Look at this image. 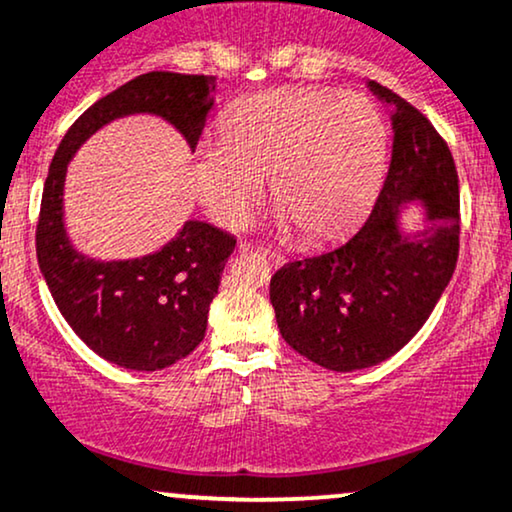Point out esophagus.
Instances as JSON below:
<instances>
[{
  "mask_svg": "<svg viewBox=\"0 0 512 512\" xmlns=\"http://www.w3.org/2000/svg\"><path fill=\"white\" fill-rule=\"evenodd\" d=\"M252 248L264 252V255H267L269 260L274 262V264H283V262H286V255H283V252L274 250V248H264V245H252V243H241V250H252Z\"/></svg>",
  "mask_w": 512,
  "mask_h": 512,
  "instance_id": "34e87169",
  "label": "esophagus"
}]
</instances>
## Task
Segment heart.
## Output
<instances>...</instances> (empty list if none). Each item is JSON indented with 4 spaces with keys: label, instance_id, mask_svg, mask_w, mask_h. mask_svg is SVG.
Returning <instances> with one entry per match:
<instances>
[{
    "label": "heart",
    "instance_id": "heart-1",
    "mask_svg": "<svg viewBox=\"0 0 512 512\" xmlns=\"http://www.w3.org/2000/svg\"><path fill=\"white\" fill-rule=\"evenodd\" d=\"M387 122L364 94L274 89L241 99L222 120V144H203L193 184L208 215L238 229L262 198L271 200L307 243L342 234L385 174Z\"/></svg>",
    "mask_w": 512,
    "mask_h": 512
}]
</instances>
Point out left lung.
I'll list each match as a JSON object with an SVG mask.
<instances>
[{
    "label": "left lung",
    "instance_id": "1",
    "mask_svg": "<svg viewBox=\"0 0 512 512\" xmlns=\"http://www.w3.org/2000/svg\"><path fill=\"white\" fill-rule=\"evenodd\" d=\"M371 89L397 108L390 170L371 215L347 243L283 264L269 288L283 340L342 373L380 364L420 331L454 276L461 234L458 174L444 137L392 89ZM406 199L426 205L420 237L396 229Z\"/></svg>",
    "mask_w": 512,
    "mask_h": 512
}]
</instances>
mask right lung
Returning a JSON list of instances; mask_svg holds the SVG:
<instances>
[{"label":"right lung","instance_id":"obj_1","mask_svg":"<svg viewBox=\"0 0 512 512\" xmlns=\"http://www.w3.org/2000/svg\"><path fill=\"white\" fill-rule=\"evenodd\" d=\"M215 92V75L153 70L89 106L58 144L44 181L37 262L63 319L99 357L134 371H158L191 354L205 338L210 302L236 238L205 222H186L155 255L94 262L70 248L63 231V177L82 141L129 113L170 120L198 146Z\"/></svg>","mask_w":512,"mask_h":512}]
</instances>
